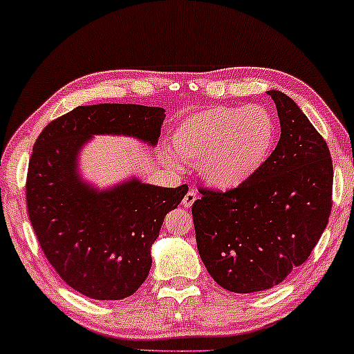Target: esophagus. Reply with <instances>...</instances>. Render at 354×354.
<instances>
[{"instance_id":"obj_1","label":"esophagus","mask_w":354,"mask_h":354,"mask_svg":"<svg viewBox=\"0 0 354 354\" xmlns=\"http://www.w3.org/2000/svg\"><path fill=\"white\" fill-rule=\"evenodd\" d=\"M196 192L195 190H188L187 192V195L183 196V200H182V205H183V207H192L193 206V203L196 201Z\"/></svg>"}]
</instances>
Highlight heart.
<instances>
[{
  "mask_svg": "<svg viewBox=\"0 0 354 354\" xmlns=\"http://www.w3.org/2000/svg\"><path fill=\"white\" fill-rule=\"evenodd\" d=\"M275 133L272 114L263 106H212L183 120L172 143L183 161H200L206 182L232 190L261 171L272 153Z\"/></svg>",
  "mask_w": 354,
  "mask_h": 354,
  "instance_id": "1",
  "label": "heart"
}]
</instances>
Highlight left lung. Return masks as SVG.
<instances>
[{
    "label": "left lung",
    "instance_id": "left-lung-1",
    "mask_svg": "<svg viewBox=\"0 0 354 354\" xmlns=\"http://www.w3.org/2000/svg\"><path fill=\"white\" fill-rule=\"evenodd\" d=\"M280 140L261 171L227 192L201 188L192 214L207 272L234 293L269 290L301 266L327 227L333 166L326 140L297 103L268 91Z\"/></svg>",
    "mask_w": 354,
    "mask_h": 354
}]
</instances>
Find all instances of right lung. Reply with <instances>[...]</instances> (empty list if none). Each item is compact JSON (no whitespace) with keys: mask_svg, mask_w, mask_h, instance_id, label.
<instances>
[{"mask_svg":"<svg viewBox=\"0 0 354 354\" xmlns=\"http://www.w3.org/2000/svg\"><path fill=\"white\" fill-rule=\"evenodd\" d=\"M166 114L142 104L79 106L46 125L28 161V219L59 277L93 299H124L148 277L153 241L188 187L162 188L137 178L98 192L77 172L93 135H130L156 145Z\"/></svg>","mask_w":354,"mask_h":354,"instance_id":"add662e5","label":"right lung"}]
</instances>
